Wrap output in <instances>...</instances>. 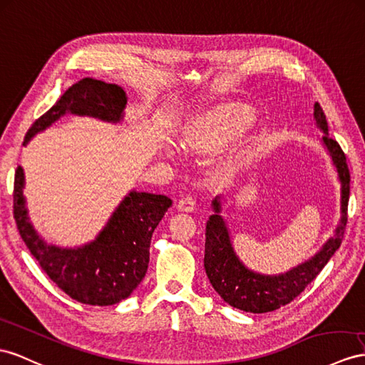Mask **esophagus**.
Wrapping results in <instances>:
<instances>
[{
	"instance_id": "1",
	"label": "esophagus",
	"mask_w": 365,
	"mask_h": 365,
	"mask_svg": "<svg viewBox=\"0 0 365 365\" xmlns=\"http://www.w3.org/2000/svg\"><path fill=\"white\" fill-rule=\"evenodd\" d=\"M194 208H195V199L192 197L191 194L183 195V197L179 200V210L180 211L190 212V211H194Z\"/></svg>"
}]
</instances>
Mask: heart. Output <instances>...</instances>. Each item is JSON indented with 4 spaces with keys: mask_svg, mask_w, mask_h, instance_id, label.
I'll use <instances>...</instances> for the list:
<instances>
[{
    "mask_svg": "<svg viewBox=\"0 0 365 365\" xmlns=\"http://www.w3.org/2000/svg\"><path fill=\"white\" fill-rule=\"evenodd\" d=\"M236 128H237V123H230L225 128H222L220 130H212L208 128L195 129L192 134H190L188 140H186V143H188V146L192 149L208 148L214 143L222 142V140L225 138L230 133H232Z\"/></svg>",
    "mask_w": 365,
    "mask_h": 365,
    "instance_id": "b5f03b06",
    "label": "heart"
}]
</instances>
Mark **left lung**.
<instances>
[{
	"label": "left lung",
	"mask_w": 365,
	"mask_h": 365,
	"mask_svg": "<svg viewBox=\"0 0 365 365\" xmlns=\"http://www.w3.org/2000/svg\"><path fill=\"white\" fill-rule=\"evenodd\" d=\"M314 118L317 126L325 133L322 137L324 145L330 153L333 165L339 174L342 212L341 222L333 237L314 257L280 276H264L250 272L242 265L232 251L227 227L219 216V197L212 202L216 214H212L207 222V232H205V272L223 301L239 310L247 313H267L289 304L304 292L308 284L313 282L342 244L345 225H347L350 171L347 158H345L339 143L329 135V126H327L325 114L319 103H314Z\"/></svg>",
	"instance_id": "8db88e82"
}]
</instances>
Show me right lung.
<instances>
[{
    "mask_svg": "<svg viewBox=\"0 0 365 365\" xmlns=\"http://www.w3.org/2000/svg\"><path fill=\"white\" fill-rule=\"evenodd\" d=\"M125 105L123 89L86 77L73 83L48 112L35 120L24 137V145L66 112L118 121ZM23 188L24 175L21 166H18L14 180L16 228L31 255L55 285L81 304L100 307L114 305L134 292L146 274L153 232L171 207L170 197L129 192L96 240L83 248L63 250L46 245L36 236L27 219Z\"/></svg>",
    "mask_w": 365,
    "mask_h": 365,
    "instance_id": "1",
    "label": "right lung"
}]
</instances>
